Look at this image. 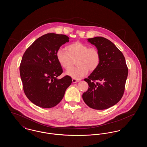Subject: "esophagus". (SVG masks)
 Returning <instances> with one entry per match:
<instances>
[{
  "instance_id": "obj_1",
  "label": "esophagus",
  "mask_w": 147,
  "mask_h": 147,
  "mask_svg": "<svg viewBox=\"0 0 147 147\" xmlns=\"http://www.w3.org/2000/svg\"><path fill=\"white\" fill-rule=\"evenodd\" d=\"M79 81L78 80H77L76 79H72V82L73 83H76L77 82H78Z\"/></svg>"
}]
</instances>
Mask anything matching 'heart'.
Returning a JSON list of instances; mask_svg holds the SVG:
<instances>
[{"label":"heart","mask_w":147,"mask_h":147,"mask_svg":"<svg viewBox=\"0 0 147 147\" xmlns=\"http://www.w3.org/2000/svg\"><path fill=\"white\" fill-rule=\"evenodd\" d=\"M67 50L60 48L56 52V58L59 64L65 69L71 68L74 62L77 67L65 72V74L75 79H80L90 71H95L99 66L101 56L98 49L82 42L69 45Z\"/></svg>","instance_id":"b5f03b06"}]
</instances>
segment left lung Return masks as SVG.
<instances>
[{"mask_svg": "<svg viewBox=\"0 0 147 147\" xmlns=\"http://www.w3.org/2000/svg\"><path fill=\"white\" fill-rule=\"evenodd\" d=\"M88 41L98 49L101 60L98 68L84 79L89 88L82 96L90 108L105 110L116 105L122 97L128 68L123 53L110 40L95 37Z\"/></svg>", "mask_w": 147, "mask_h": 147, "instance_id": "1", "label": "left lung"}]
</instances>
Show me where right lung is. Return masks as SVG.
<instances>
[{"label": "right lung", "instance_id": "obj_1", "mask_svg": "<svg viewBox=\"0 0 147 147\" xmlns=\"http://www.w3.org/2000/svg\"><path fill=\"white\" fill-rule=\"evenodd\" d=\"M69 38L50 33L35 40L25 52L20 65L23 89L29 100L42 108H51L62 100L71 82L66 76L57 78L63 69L56 58V52Z\"/></svg>", "mask_w": 147, "mask_h": 147}]
</instances>
